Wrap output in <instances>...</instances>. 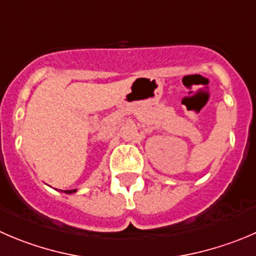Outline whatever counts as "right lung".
<instances>
[{"instance_id": "add662e5", "label": "right lung", "mask_w": 256, "mask_h": 256, "mask_svg": "<svg viewBox=\"0 0 256 256\" xmlns=\"http://www.w3.org/2000/svg\"><path fill=\"white\" fill-rule=\"evenodd\" d=\"M76 190H65L64 191V192H65V194H72V192H75Z\"/></svg>"}]
</instances>
